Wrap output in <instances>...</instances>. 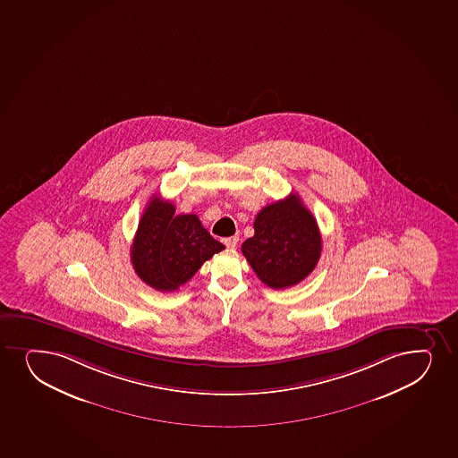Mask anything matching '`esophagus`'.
Returning <instances> with one entry per match:
<instances>
[{
  "label": "esophagus",
  "mask_w": 458,
  "mask_h": 458,
  "mask_svg": "<svg viewBox=\"0 0 458 458\" xmlns=\"http://www.w3.org/2000/svg\"><path fill=\"white\" fill-rule=\"evenodd\" d=\"M223 242L227 249H235L238 244V237L223 238Z\"/></svg>",
  "instance_id": "34e87169"
}]
</instances>
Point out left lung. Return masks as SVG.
I'll return each mask as SVG.
<instances>
[{
  "instance_id": "left-lung-1",
  "label": "left lung",
  "mask_w": 458,
  "mask_h": 458,
  "mask_svg": "<svg viewBox=\"0 0 458 458\" xmlns=\"http://www.w3.org/2000/svg\"><path fill=\"white\" fill-rule=\"evenodd\" d=\"M253 229L242 252L264 284L287 289L313 272L321 257V232L298 195L259 210Z\"/></svg>"
}]
</instances>
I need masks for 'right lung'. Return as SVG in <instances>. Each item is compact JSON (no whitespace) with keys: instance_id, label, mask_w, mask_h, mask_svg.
<instances>
[{"instance_id":"right-lung-1","label":"right lung","mask_w":458,"mask_h":458,"mask_svg":"<svg viewBox=\"0 0 458 458\" xmlns=\"http://www.w3.org/2000/svg\"><path fill=\"white\" fill-rule=\"evenodd\" d=\"M223 249L225 246L201 226L199 216H175L171 201L154 195L132 240V267L149 287L174 292Z\"/></svg>"}]
</instances>
